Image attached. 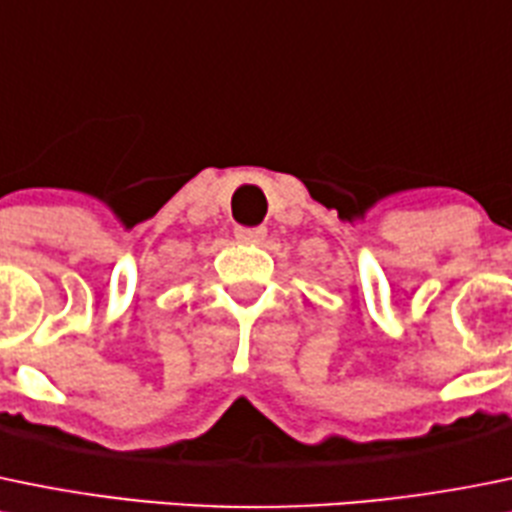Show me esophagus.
I'll list each match as a JSON object with an SVG mask.
<instances>
[{"label": "esophagus", "mask_w": 512, "mask_h": 512, "mask_svg": "<svg viewBox=\"0 0 512 512\" xmlns=\"http://www.w3.org/2000/svg\"><path fill=\"white\" fill-rule=\"evenodd\" d=\"M267 230L265 227H237L235 230V237L240 242H255V245H260L262 240H265Z\"/></svg>", "instance_id": "esophagus-1"}]
</instances>
